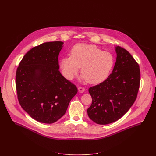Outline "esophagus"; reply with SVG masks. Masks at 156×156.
I'll return each mask as SVG.
<instances>
[{
	"label": "esophagus",
	"mask_w": 156,
	"mask_h": 156,
	"mask_svg": "<svg viewBox=\"0 0 156 156\" xmlns=\"http://www.w3.org/2000/svg\"><path fill=\"white\" fill-rule=\"evenodd\" d=\"M78 90H79V92H80V93H82V92H85V89L84 88H83V87H78Z\"/></svg>",
	"instance_id": "esophagus-1"
}]
</instances>
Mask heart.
Wrapping results in <instances>:
<instances>
[{
    "label": "heart",
    "mask_w": 156,
    "mask_h": 156,
    "mask_svg": "<svg viewBox=\"0 0 156 156\" xmlns=\"http://www.w3.org/2000/svg\"><path fill=\"white\" fill-rule=\"evenodd\" d=\"M113 64L114 58L111 53L85 43L75 45L71 50V55L61 61L62 71L68 79H73L82 67V79L90 84H98L105 80Z\"/></svg>",
    "instance_id": "obj_1"
}]
</instances>
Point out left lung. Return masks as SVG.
<instances>
[{"instance_id": "8db88e82", "label": "left lung", "mask_w": 156, "mask_h": 156, "mask_svg": "<svg viewBox=\"0 0 156 156\" xmlns=\"http://www.w3.org/2000/svg\"><path fill=\"white\" fill-rule=\"evenodd\" d=\"M116 61L109 77L89 88L92 104L89 118L98 124H108L121 118L135 101L139 89L140 73L137 62L124 48L115 47Z\"/></svg>"}]
</instances>
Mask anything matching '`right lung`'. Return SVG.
Returning a JSON list of instances; mask_svg holds the SVG:
<instances>
[{"label":"right lung","instance_id":"obj_1","mask_svg":"<svg viewBox=\"0 0 156 156\" xmlns=\"http://www.w3.org/2000/svg\"><path fill=\"white\" fill-rule=\"evenodd\" d=\"M62 41L44 43L30 49L23 58L16 75L17 98L33 119L52 124L64 115L75 85L60 73L58 56Z\"/></svg>","mask_w":156,"mask_h":156}]
</instances>
